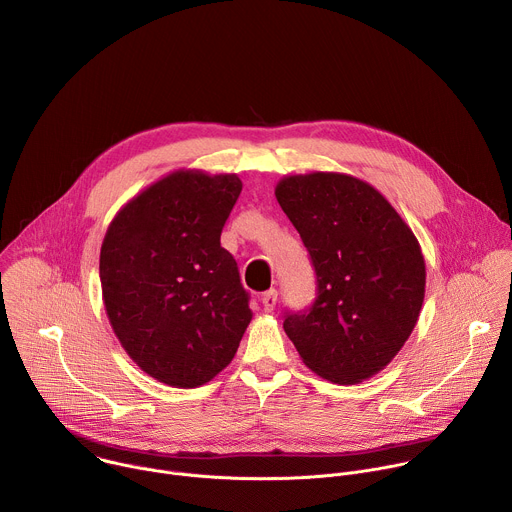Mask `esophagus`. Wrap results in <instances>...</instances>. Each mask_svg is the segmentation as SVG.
<instances>
[{
    "label": "esophagus",
    "instance_id": "1",
    "mask_svg": "<svg viewBox=\"0 0 512 512\" xmlns=\"http://www.w3.org/2000/svg\"><path fill=\"white\" fill-rule=\"evenodd\" d=\"M261 304H263L265 312H271L275 308V304H277V291L275 289L265 291V294L261 296Z\"/></svg>",
    "mask_w": 512,
    "mask_h": 512
}]
</instances>
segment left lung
<instances>
[{"mask_svg": "<svg viewBox=\"0 0 512 512\" xmlns=\"http://www.w3.org/2000/svg\"><path fill=\"white\" fill-rule=\"evenodd\" d=\"M275 198L310 251L318 298L283 330L306 367L336 385L379 375L411 336L425 259L411 227L369 182L340 172L283 176Z\"/></svg>", "mask_w": 512, "mask_h": 512, "instance_id": "1", "label": "left lung"}]
</instances>
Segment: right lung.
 Here are the masks:
<instances>
[{"label":"right lung","instance_id":"1","mask_svg":"<svg viewBox=\"0 0 512 512\" xmlns=\"http://www.w3.org/2000/svg\"><path fill=\"white\" fill-rule=\"evenodd\" d=\"M237 174L174 170L111 221L99 259L103 304L123 350L152 379L194 389L235 358L253 318L221 233Z\"/></svg>","mask_w":512,"mask_h":512}]
</instances>
